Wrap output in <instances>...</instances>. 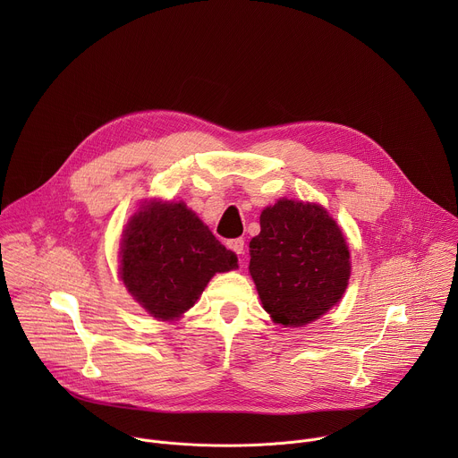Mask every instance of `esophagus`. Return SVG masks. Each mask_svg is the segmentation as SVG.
Instances as JSON below:
<instances>
[{
    "label": "esophagus",
    "instance_id": "obj_1",
    "mask_svg": "<svg viewBox=\"0 0 458 458\" xmlns=\"http://www.w3.org/2000/svg\"><path fill=\"white\" fill-rule=\"evenodd\" d=\"M226 246L230 248V250H233L235 253H239V255H242L244 253V239H232V241H228L226 242Z\"/></svg>",
    "mask_w": 458,
    "mask_h": 458
}]
</instances>
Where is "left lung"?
Here are the masks:
<instances>
[{
	"label": "left lung",
	"mask_w": 458,
	"mask_h": 458,
	"mask_svg": "<svg viewBox=\"0 0 458 458\" xmlns=\"http://www.w3.org/2000/svg\"><path fill=\"white\" fill-rule=\"evenodd\" d=\"M250 276L274 322L299 328L334 308L352 265L339 225L320 205L279 199L250 241Z\"/></svg>",
	"instance_id": "8db88e82"
}]
</instances>
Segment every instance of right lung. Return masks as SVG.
<instances>
[{
  "label": "right lung",
  "mask_w": 458,
  "mask_h": 458,
  "mask_svg": "<svg viewBox=\"0 0 458 458\" xmlns=\"http://www.w3.org/2000/svg\"><path fill=\"white\" fill-rule=\"evenodd\" d=\"M119 255L128 293L159 320L179 318L216 274L237 268V255L182 201H147L130 217Z\"/></svg>",
  "instance_id": "right-lung-1"
}]
</instances>
